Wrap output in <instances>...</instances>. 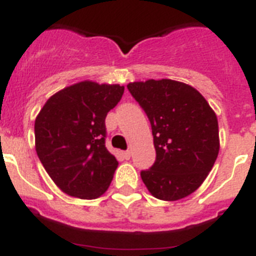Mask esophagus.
<instances>
[{"label": "esophagus", "instance_id": "1", "mask_svg": "<svg viewBox=\"0 0 256 256\" xmlns=\"http://www.w3.org/2000/svg\"><path fill=\"white\" fill-rule=\"evenodd\" d=\"M122 156H124V158H125V160H130L131 152H130V150H125V152L122 153Z\"/></svg>", "mask_w": 256, "mask_h": 256}]
</instances>
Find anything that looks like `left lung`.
<instances>
[{
  "mask_svg": "<svg viewBox=\"0 0 256 256\" xmlns=\"http://www.w3.org/2000/svg\"><path fill=\"white\" fill-rule=\"evenodd\" d=\"M128 91L152 126L156 161L140 172L153 197L178 201L198 190L216 161L219 126L198 91L174 80L130 82Z\"/></svg>",
  "mask_w": 256,
  "mask_h": 256,
  "instance_id": "left-lung-1",
  "label": "left lung"
}]
</instances>
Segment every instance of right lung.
Masks as SVG:
<instances>
[{"mask_svg": "<svg viewBox=\"0 0 256 256\" xmlns=\"http://www.w3.org/2000/svg\"><path fill=\"white\" fill-rule=\"evenodd\" d=\"M125 86L81 81L55 92L36 117V152L48 176L68 196L100 197L118 161L106 148V117Z\"/></svg>", "mask_w": 256, "mask_h": 256, "instance_id": "add662e5", "label": "right lung"}]
</instances>
